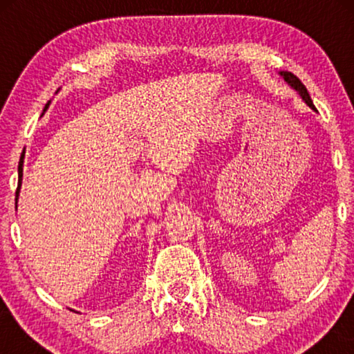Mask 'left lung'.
<instances>
[{"instance_id":"1","label":"left lung","mask_w":354,"mask_h":354,"mask_svg":"<svg viewBox=\"0 0 354 354\" xmlns=\"http://www.w3.org/2000/svg\"><path fill=\"white\" fill-rule=\"evenodd\" d=\"M280 75L283 77L285 82H288V85H292L293 88L298 91L299 96H301L303 101H304V103H306V104L309 106V108L316 111V108H314V104H313V100H311V96H309V93H308L306 86H304V85L301 84V80H299L297 75H293L292 72H280Z\"/></svg>"}]
</instances>
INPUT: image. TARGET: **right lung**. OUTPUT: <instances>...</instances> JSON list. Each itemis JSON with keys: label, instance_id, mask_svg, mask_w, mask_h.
I'll return each instance as SVG.
<instances>
[{"label": "right lung", "instance_id": "right-lung-1", "mask_svg": "<svg viewBox=\"0 0 354 354\" xmlns=\"http://www.w3.org/2000/svg\"><path fill=\"white\" fill-rule=\"evenodd\" d=\"M50 104V103H48ZM48 104L45 106V109L43 111H46V108H48ZM22 166H24V158H21V161H19V167H17V172H19V180H17V190H16V207H17V198H19V192H21V185H22Z\"/></svg>", "mask_w": 354, "mask_h": 354}]
</instances>
